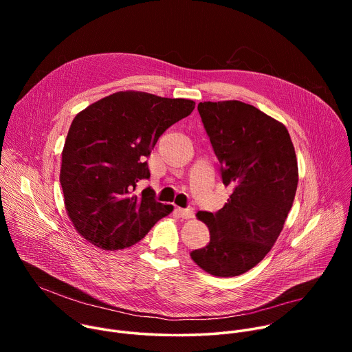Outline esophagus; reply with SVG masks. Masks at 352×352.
Listing matches in <instances>:
<instances>
[{
	"instance_id": "esophagus-1",
	"label": "esophagus",
	"mask_w": 352,
	"mask_h": 352,
	"mask_svg": "<svg viewBox=\"0 0 352 352\" xmlns=\"http://www.w3.org/2000/svg\"><path fill=\"white\" fill-rule=\"evenodd\" d=\"M175 212H177V214L181 217V219H192L193 216H195V213H193V209H190V208H188V209H181V208H177L175 209Z\"/></svg>"
}]
</instances>
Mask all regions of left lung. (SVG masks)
<instances>
[{
	"label": "left lung",
	"instance_id": "obj_1",
	"mask_svg": "<svg viewBox=\"0 0 352 352\" xmlns=\"http://www.w3.org/2000/svg\"><path fill=\"white\" fill-rule=\"evenodd\" d=\"M197 111L232 193L219 212H197L210 242L190 258L213 276L234 277L255 267L277 241L296 192V156L287 128L254 106L205 102Z\"/></svg>",
	"mask_w": 352,
	"mask_h": 352
}]
</instances>
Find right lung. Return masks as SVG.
Here are the masks:
<instances>
[{
	"label": "right lung",
	"mask_w": 352,
	"mask_h": 352,
	"mask_svg": "<svg viewBox=\"0 0 352 352\" xmlns=\"http://www.w3.org/2000/svg\"><path fill=\"white\" fill-rule=\"evenodd\" d=\"M193 109L192 100L117 91L74 118L60 182L68 216L85 239L103 249H122L173 212L150 188L140 196L133 190L150 178L147 157L159 138Z\"/></svg>",
	"instance_id": "right-lung-1"
}]
</instances>
